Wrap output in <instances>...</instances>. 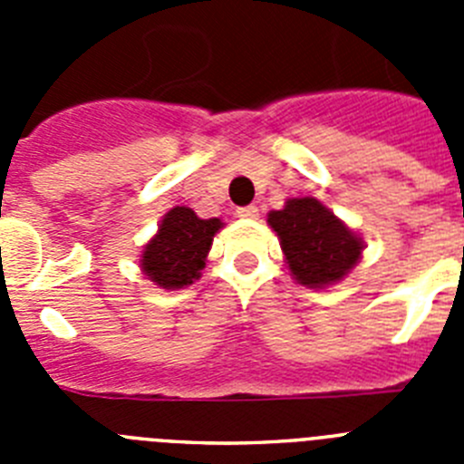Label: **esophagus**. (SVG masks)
<instances>
[{
    "label": "esophagus",
    "instance_id": "34e87169",
    "mask_svg": "<svg viewBox=\"0 0 464 464\" xmlns=\"http://www.w3.org/2000/svg\"><path fill=\"white\" fill-rule=\"evenodd\" d=\"M237 216H239V218H248V220H253V218H257V216H260V211H257V207H241V208H237Z\"/></svg>",
    "mask_w": 464,
    "mask_h": 464
}]
</instances>
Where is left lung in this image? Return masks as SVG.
<instances>
[{
    "mask_svg": "<svg viewBox=\"0 0 464 464\" xmlns=\"http://www.w3.org/2000/svg\"><path fill=\"white\" fill-rule=\"evenodd\" d=\"M267 223L278 235L295 281L306 288H325L342 281L362 256V239L314 197L288 199L272 211Z\"/></svg>",
    "mask_w": 464,
    "mask_h": 464,
    "instance_id": "1",
    "label": "left lung"
}]
</instances>
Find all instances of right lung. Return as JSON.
<instances>
[{
	"instance_id": "right-lung-1",
	"label": "right lung",
	"mask_w": 464,
	"mask_h": 464,
	"mask_svg": "<svg viewBox=\"0 0 464 464\" xmlns=\"http://www.w3.org/2000/svg\"><path fill=\"white\" fill-rule=\"evenodd\" d=\"M220 227V218L202 220L192 208L174 207L165 213L158 235L143 246V274L160 288H186L199 278L211 251L213 235Z\"/></svg>"
}]
</instances>
